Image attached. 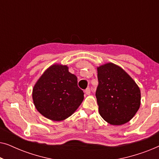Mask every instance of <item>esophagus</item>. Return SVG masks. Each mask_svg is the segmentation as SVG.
<instances>
[{
  "label": "esophagus",
  "instance_id": "1",
  "mask_svg": "<svg viewBox=\"0 0 159 159\" xmlns=\"http://www.w3.org/2000/svg\"><path fill=\"white\" fill-rule=\"evenodd\" d=\"M84 93H86V95H90V89L88 88L85 90H84Z\"/></svg>",
  "mask_w": 159,
  "mask_h": 159
}]
</instances>
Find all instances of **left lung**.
<instances>
[{
    "label": "left lung",
    "mask_w": 159,
    "mask_h": 159,
    "mask_svg": "<svg viewBox=\"0 0 159 159\" xmlns=\"http://www.w3.org/2000/svg\"><path fill=\"white\" fill-rule=\"evenodd\" d=\"M98 85L95 96L102 118L112 125H121L133 118L140 106V90L132 78L113 64L97 68Z\"/></svg>",
    "instance_id": "1"
}]
</instances>
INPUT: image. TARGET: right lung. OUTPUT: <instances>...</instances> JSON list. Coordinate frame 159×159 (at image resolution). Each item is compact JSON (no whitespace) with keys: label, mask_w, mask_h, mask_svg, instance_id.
<instances>
[{"label":"right lung","mask_w":159,"mask_h":159,"mask_svg":"<svg viewBox=\"0 0 159 159\" xmlns=\"http://www.w3.org/2000/svg\"><path fill=\"white\" fill-rule=\"evenodd\" d=\"M32 99L43 116L58 121L74 114L83 101L84 93L68 66L56 64L47 69L37 81Z\"/></svg>","instance_id":"add662e5"}]
</instances>
